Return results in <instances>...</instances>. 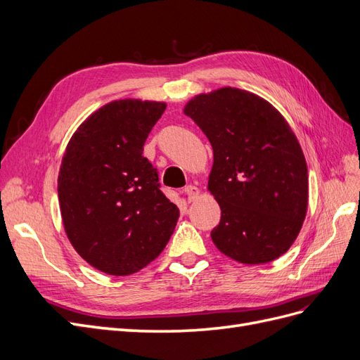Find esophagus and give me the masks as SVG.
<instances>
[{
    "mask_svg": "<svg viewBox=\"0 0 360 360\" xmlns=\"http://www.w3.org/2000/svg\"><path fill=\"white\" fill-rule=\"evenodd\" d=\"M184 195H186L189 201H193L200 195V189L197 186H192V184H189V186L184 189Z\"/></svg>",
    "mask_w": 360,
    "mask_h": 360,
    "instance_id": "34e87169",
    "label": "esophagus"
}]
</instances>
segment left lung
Here are the masks:
<instances>
[{
  "mask_svg": "<svg viewBox=\"0 0 360 360\" xmlns=\"http://www.w3.org/2000/svg\"><path fill=\"white\" fill-rule=\"evenodd\" d=\"M213 148L209 191L221 222L212 240L243 264L285 254L308 209V168L285 118L259 96L233 86L198 94L184 106Z\"/></svg>",
  "mask_w": 360,
  "mask_h": 360,
  "instance_id": "1",
  "label": "left lung"
}]
</instances>
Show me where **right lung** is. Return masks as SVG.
Listing matches in <instances>:
<instances>
[{
    "instance_id": "obj_1",
    "label": "right lung",
    "mask_w": 360,
    "mask_h": 360,
    "mask_svg": "<svg viewBox=\"0 0 360 360\" xmlns=\"http://www.w3.org/2000/svg\"><path fill=\"white\" fill-rule=\"evenodd\" d=\"M167 105L114 101L70 138L58 174L64 230L86 263L114 276L132 275L167 246L180 216L160 191L144 143Z\"/></svg>"
}]
</instances>
